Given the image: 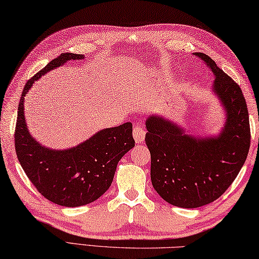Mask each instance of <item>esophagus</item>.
I'll return each instance as SVG.
<instances>
[{
	"label": "esophagus",
	"instance_id": "34e87169",
	"mask_svg": "<svg viewBox=\"0 0 259 259\" xmlns=\"http://www.w3.org/2000/svg\"><path fill=\"white\" fill-rule=\"evenodd\" d=\"M133 137H134V140L137 143H143V141H145V139H146L145 128H143L142 126L135 125L134 130H133Z\"/></svg>",
	"mask_w": 259,
	"mask_h": 259
}]
</instances>
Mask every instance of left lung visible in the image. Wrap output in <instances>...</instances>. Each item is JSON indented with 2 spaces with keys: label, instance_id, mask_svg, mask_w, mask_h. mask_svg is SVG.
I'll return each mask as SVG.
<instances>
[{
  "label": "left lung",
  "instance_id": "left-lung-1",
  "mask_svg": "<svg viewBox=\"0 0 259 259\" xmlns=\"http://www.w3.org/2000/svg\"><path fill=\"white\" fill-rule=\"evenodd\" d=\"M193 55L213 74L211 90L226 116L219 133L195 137L158 113L146 120L151 184L164 201L185 209L222 196L242 168L250 147L249 113L240 86L207 55Z\"/></svg>",
  "mask_w": 259,
  "mask_h": 259
}]
</instances>
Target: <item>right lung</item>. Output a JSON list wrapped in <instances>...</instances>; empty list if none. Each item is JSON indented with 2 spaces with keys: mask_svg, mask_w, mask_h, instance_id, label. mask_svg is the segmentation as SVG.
Masks as SVG:
<instances>
[{
  "mask_svg": "<svg viewBox=\"0 0 259 259\" xmlns=\"http://www.w3.org/2000/svg\"><path fill=\"white\" fill-rule=\"evenodd\" d=\"M83 58V55L63 53L28 80L15 130L16 154L28 179L47 200L66 207L86 205L101 197L112 184L118 162L135 146L132 122L101 130L80 145L62 150L42 146L29 133L24 100L34 81L66 62Z\"/></svg>",
  "mask_w": 259,
  "mask_h": 259,
  "instance_id": "add662e5",
  "label": "right lung"
}]
</instances>
